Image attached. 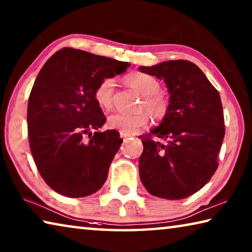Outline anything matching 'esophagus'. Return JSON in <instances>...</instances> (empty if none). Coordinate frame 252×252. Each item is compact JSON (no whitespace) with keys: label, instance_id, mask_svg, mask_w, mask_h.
<instances>
[{"label":"esophagus","instance_id":"1","mask_svg":"<svg viewBox=\"0 0 252 252\" xmlns=\"http://www.w3.org/2000/svg\"><path fill=\"white\" fill-rule=\"evenodd\" d=\"M132 134H129V133H125V132H120V136L122 139H126V138H129V136H131Z\"/></svg>","mask_w":252,"mask_h":252}]
</instances>
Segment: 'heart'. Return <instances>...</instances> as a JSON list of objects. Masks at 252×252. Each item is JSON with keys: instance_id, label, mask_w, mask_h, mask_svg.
Returning a JSON list of instances; mask_svg holds the SVG:
<instances>
[{"instance_id": "b5f03b06", "label": "heart", "mask_w": 252, "mask_h": 252, "mask_svg": "<svg viewBox=\"0 0 252 252\" xmlns=\"http://www.w3.org/2000/svg\"><path fill=\"white\" fill-rule=\"evenodd\" d=\"M126 84L142 95L140 108L146 109L157 120H162L167 116L170 109V99L165 93L159 91L160 82L155 76L143 72H132L126 76ZM114 81L105 78L97 84L94 91V99L102 109L109 110L113 103ZM150 121L147 112L134 114L113 113L108 118V126L110 129L119 130L125 133H133L140 127L147 126Z\"/></svg>"}]
</instances>
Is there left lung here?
Masks as SVG:
<instances>
[{
  "mask_svg": "<svg viewBox=\"0 0 252 252\" xmlns=\"http://www.w3.org/2000/svg\"><path fill=\"white\" fill-rule=\"evenodd\" d=\"M139 70L163 80L170 93L169 112L160 126L139 136L143 143L140 179L152 195L185 199L201 189L218 168L225 131L220 94L203 72L187 60Z\"/></svg>",
  "mask_w": 252,
  "mask_h": 252,
  "instance_id": "8db88e82",
  "label": "left lung"
}]
</instances>
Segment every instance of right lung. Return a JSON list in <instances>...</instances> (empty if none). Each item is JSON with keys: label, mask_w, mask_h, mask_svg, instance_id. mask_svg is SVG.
Here are the masks:
<instances>
[{"label": "right lung", "mask_w": 252, "mask_h": 252, "mask_svg": "<svg viewBox=\"0 0 252 252\" xmlns=\"http://www.w3.org/2000/svg\"><path fill=\"white\" fill-rule=\"evenodd\" d=\"M129 66L127 62L64 48L37 74L28 103L30 148L41 177L58 193L87 197L105 182L123 140L116 130L92 135L91 131L106 121L94 91L102 80Z\"/></svg>", "instance_id": "obj_1"}]
</instances>
